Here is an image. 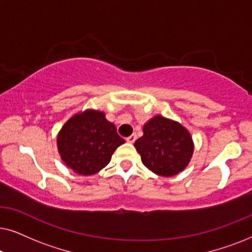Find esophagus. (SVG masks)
Wrapping results in <instances>:
<instances>
[{
    "mask_svg": "<svg viewBox=\"0 0 252 252\" xmlns=\"http://www.w3.org/2000/svg\"><path fill=\"white\" fill-rule=\"evenodd\" d=\"M135 140H136L135 134H132V135H129L128 137H126V141L128 143H134V142H135Z\"/></svg>",
    "mask_w": 252,
    "mask_h": 252,
    "instance_id": "obj_1",
    "label": "esophagus"
}]
</instances>
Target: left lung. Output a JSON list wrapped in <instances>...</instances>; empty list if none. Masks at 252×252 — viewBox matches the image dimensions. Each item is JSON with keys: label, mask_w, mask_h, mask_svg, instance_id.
Wrapping results in <instances>:
<instances>
[{"label": "left lung", "mask_w": 252, "mask_h": 252, "mask_svg": "<svg viewBox=\"0 0 252 252\" xmlns=\"http://www.w3.org/2000/svg\"><path fill=\"white\" fill-rule=\"evenodd\" d=\"M134 147L144 166L161 177H173L188 166L194 153L189 130L175 120L156 115L143 126Z\"/></svg>", "instance_id": "obj_1"}]
</instances>
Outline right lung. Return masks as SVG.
I'll list each match as a JSON object with an SVG mask.
<instances>
[{
  "mask_svg": "<svg viewBox=\"0 0 252 252\" xmlns=\"http://www.w3.org/2000/svg\"><path fill=\"white\" fill-rule=\"evenodd\" d=\"M125 143L116 126L99 110L75 113L57 135V149L64 164L80 175H94L110 163L115 150Z\"/></svg>",
  "mask_w": 252,
  "mask_h": 252,
  "instance_id": "right-lung-1",
  "label": "right lung"
}]
</instances>
